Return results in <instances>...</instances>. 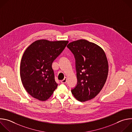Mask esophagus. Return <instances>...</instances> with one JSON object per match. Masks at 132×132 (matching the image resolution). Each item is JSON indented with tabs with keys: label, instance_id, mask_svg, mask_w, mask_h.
Instances as JSON below:
<instances>
[{
	"label": "esophagus",
	"instance_id": "obj_1",
	"mask_svg": "<svg viewBox=\"0 0 132 132\" xmlns=\"http://www.w3.org/2000/svg\"><path fill=\"white\" fill-rule=\"evenodd\" d=\"M66 82H67V78L66 77L64 78V79L61 81L62 84H65L66 83Z\"/></svg>",
	"mask_w": 132,
	"mask_h": 132
}]
</instances>
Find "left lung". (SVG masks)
I'll return each mask as SVG.
<instances>
[{"instance_id":"left-lung-1","label":"left lung","mask_w":132,"mask_h":132,"mask_svg":"<svg viewBox=\"0 0 132 132\" xmlns=\"http://www.w3.org/2000/svg\"><path fill=\"white\" fill-rule=\"evenodd\" d=\"M67 47L74 55L77 84L71 91L81 102L97 96L103 87L108 75L106 55L98 45L86 40L69 43Z\"/></svg>"}]
</instances>
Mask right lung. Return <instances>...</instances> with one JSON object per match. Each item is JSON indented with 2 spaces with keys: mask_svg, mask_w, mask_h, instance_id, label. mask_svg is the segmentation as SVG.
<instances>
[{
  "mask_svg": "<svg viewBox=\"0 0 132 132\" xmlns=\"http://www.w3.org/2000/svg\"><path fill=\"white\" fill-rule=\"evenodd\" d=\"M68 43L67 41L39 40L32 43L24 52L20 77L23 87L32 97L45 101L57 87L52 63Z\"/></svg>",
  "mask_w": 132,
  "mask_h": 132,
  "instance_id": "1",
  "label": "right lung"
}]
</instances>
